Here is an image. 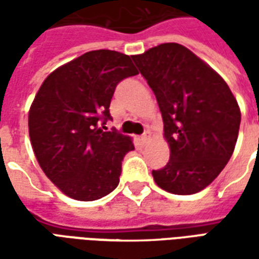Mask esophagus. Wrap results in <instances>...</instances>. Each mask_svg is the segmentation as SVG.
<instances>
[{"mask_svg":"<svg viewBox=\"0 0 259 259\" xmlns=\"http://www.w3.org/2000/svg\"><path fill=\"white\" fill-rule=\"evenodd\" d=\"M150 139H151V132H150V130H146V132L141 135V141L146 143V141H148Z\"/></svg>","mask_w":259,"mask_h":259,"instance_id":"esophagus-1","label":"esophagus"}]
</instances>
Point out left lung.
I'll list each match as a JSON object with an SVG mask.
<instances>
[{
    "instance_id": "obj_1",
    "label": "left lung",
    "mask_w": 259,
    "mask_h": 259,
    "mask_svg": "<svg viewBox=\"0 0 259 259\" xmlns=\"http://www.w3.org/2000/svg\"><path fill=\"white\" fill-rule=\"evenodd\" d=\"M162 113L169 162L152 170L161 189L194 194L211 185L232 157L239 136V104L219 74L178 42L133 55Z\"/></svg>"
}]
</instances>
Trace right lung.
<instances>
[{"instance_id":"obj_1","label":"right lung","mask_w":259,"mask_h":259,"mask_svg":"<svg viewBox=\"0 0 259 259\" xmlns=\"http://www.w3.org/2000/svg\"><path fill=\"white\" fill-rule=\"evenodd\" d=\"M139 73L129 55L97 50L70 61L44 80L29 111V136L42 172L79 201L105 197L119 185L123 157L135 146L107 132L119 81Z\"/></svg>"}]
</instances>
